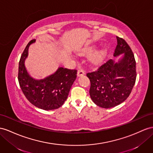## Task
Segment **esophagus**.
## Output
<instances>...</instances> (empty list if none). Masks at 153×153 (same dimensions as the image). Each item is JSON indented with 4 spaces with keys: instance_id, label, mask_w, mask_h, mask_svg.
I'll list each match as a JSON object with an SVG mask.
<instances>
[{
    "instance_id": "1",
    "label": "esophagus",
    "mask_w": 153,
    "mask_h": 153,
    "mask_svg": "<svg viewBox=\"0 0 153 153\" xmlns=\"http://www.w3.org/2000/svg\"><path fill=\"white\" fill-rule=\"evenodd\" d=\"M85 71H84V70H83V69H81V68H80V69H79V70H78L77 76V77L83 76H84V75H85Z\"/></svg>"
}]
</instances>
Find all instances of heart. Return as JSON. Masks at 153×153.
<instances>
[{
	"mask_svg": "<svg viewBox=\"0 0 153 153\" xmlns=\"http://www.w3.org/2000/svg\"><path fill=\"white\" fill-rule=\"evenodd\" d=\"M96 50V46L94 45L87 46L82 49L80 52V54L83 56H87V55H90L94 51ZM105 56H106V52L104 50H97L95 53H94L92 56L91 57V61L93 65H99L104 61Z\"/></svg>",
	"mask_w": 153,
	"mask_h": 153,
	"instance_id": "b5f03b06",
	"label": "heart"
}]
</instances>
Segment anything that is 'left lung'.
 <instances>
[{
    "label": "left lung",
    "mask_w": 153,
    "mask_h": 153,
    "mask_svg": "<svg viewBox=\"0 0 153 153\" xmlns=\"http://www.w3.org/2000/svg\"><path fill=\"white\" fill-rule=\"evenodd\" d=\"M116 39L114 57L123 54L122 57L117 62L109 59L96 71L87 74L92 100L105 108L123 103L130 95L136 78V61L130 46L122 38Z\"/></svg>",
    "instance_id": "left-lung-1"
}]
</instances>
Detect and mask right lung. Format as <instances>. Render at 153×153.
I'll return each mask as SVG.
<instances>
[{
	"instance_id": "add662e5",
	"label": "right lung",
	"mask_w": 153,
	"mask_h": 153,
	"mask_svg": "<svg viewBox=\"0 0 153 153\" xmlns=\"http://www.w3.org/2000/svg\"><path fill=\"white\" fill-rule=\"evenodd\" d=\"M30 41L23 52L19 64L18 80L22 91L30 102L45 111L61 107L67 99L70 88L77 77L76 70L59 67L57 71L42 79H36L27 72L25 65Z\"/></svg>"
}]
</instances>
